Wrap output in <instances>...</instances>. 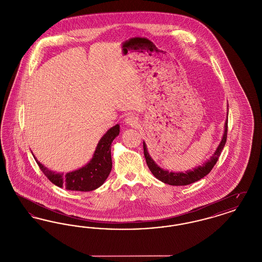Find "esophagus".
Returning <instances> with one entry per match:
<instances>
[{
    "label": "esophagus",
    "instance_id": "1",
    "mask_svg": "<svg viewBox=\"0 0 262 262\" xmlns=\"http://www.w3.org/2000/svg\"><path fill=\"white\" fill-rule=\"evenodd\" d=\"M125 125L136 126L138 124V119L135 115H127L124 120Z\"/></svg>",
    "mask_w": 262,
    "mask_h": 262
}]
</instances>
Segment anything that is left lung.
<instances>
[{"instance_id":"8db88e82","label":"left lung","mask_w":262,"mask_h":262,"mask_svg":"<svg viewBox=\"0 0 262 262\" xmlns=\"http://www.w3.org/2000/svg\"><path fill=\"white\" fill-rule=\"evenodd\" d=\"M227 133H228V117L225 122L224 134L222 139L215 150L214 154L211 157L203 163L201 166L195 167L192 170H187L185 172H169L168 170H164L160 166H158L156 162L151 158V156L147 151V147L145 142L143 141V150H144V157L147 163V166L149 168L151 173L154 174L155 178H157L159 181H161L165 184H168L170 186H187L192 183H195L198 181L204 178L206 174H209L214 165L218 161V158L224 148L225 143L227 140Z\"/></svg>"}]
</instances>
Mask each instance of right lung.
<instances>
[{"instance_id": "add662e5", "label": "right lung", "mask_w": 262, "mask_h": 262, "mask_svg": "<svg viewBox=\"0 0 262 262\" xmlns=\"http://www.w3.org/2000/svg\"><path fill=\"white\" fill-rule=\"evenodd\" d=\"M120 134V125H114L101 137L91 160L83 167L67 174L54 172L33 155L39 168L51 182L69 190L90 191L101 187L112 170L111 144Z\"/></svg>"}]
</instances>
